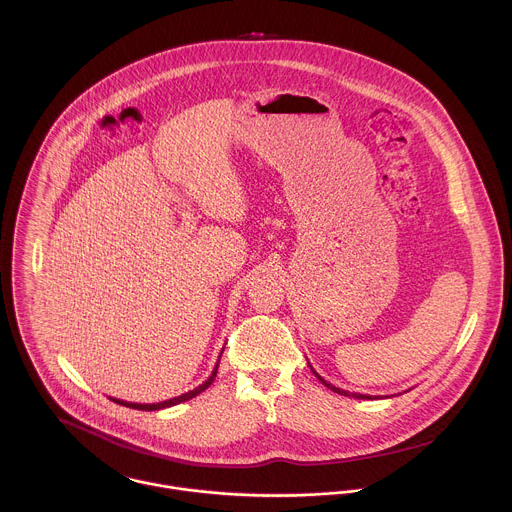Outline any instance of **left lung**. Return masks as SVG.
Returning a JSON list of instances; mask_svg holds the SVG:
<instances>
[{
  "instance_id": "left-lung-1",
  "label": "left lung",
  "mask_w": 512,
  "mask_h": 512,
  "mask_svg": "<svg viewBox=\"0 0 512 512\" xmlns=\"http://www.w3.org/2000/svg\"><path fill=\"white\" fill-rule=\"evenodd\" d=\"M311 366V365H309ZM311 370H313V366H311ZM313 374L321 380V384H325L329 390H333V392H337V394H341V396H351V398H359V400H370V398H374V396H366V394H359V392H349V390H343V388H337V386H333L331 382H327L323 376H319L315 370H313Z\"/></svg>"
}]
</instances>
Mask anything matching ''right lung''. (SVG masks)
<instances>
[{"mask_svg":"<svg viewBox=\"0 0 512 512\" xmlns=\"http://www.w3.org/2000/svg\"><path fill=\"white\" fill-rule=\"evenodd\" d=\"M224 351V349H222ZM222 351H220V355H222ZM219 361H217V365L213 368V372H211V376L203 382V384H199L197 388H193V390H189V392H185V394H181V396H175V398H169V400H165V402H157V404H138V402H126V400H118V398H110V400H114L116 404H122V406H128V408H134V410H146V412H153V410H163V408H171V406H175V404H181V402H187V400H191V398H195V396H199L201 392H205L211 384H213V380H215V376H217V370H219Z\"/></svg>","mask_w":512,"mask_h":512,"instance_id":"right-lung-1","label":"right lung"}]
</instances>
